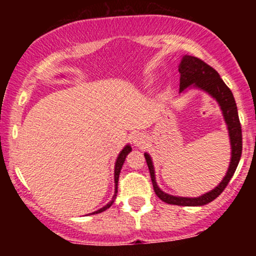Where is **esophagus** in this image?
Wrapping results in <instances>:
<instances>
[{"label": "esophagus", "mask_w": 256, "mask_h": 256, "mask_svg": "<svg viewBox=\"0 0 256 256\" xmlns=\"http://www.w3.org/2000/svg\"><path fill=\"white\" fill-rule=\"evenodd\" d=\"M134 143L138 146H143L146 143V137L143 134H137L134 137Z\"/></svg>", "instance_id": "obj_1"}]
</instances>
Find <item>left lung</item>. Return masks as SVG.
Listing matches in <instances>:
<instances>
[{"instance_id": "left-lung-1", "label": "left lung", "mask_w": 256, "mask_h": 256, "mask_svg": "<svg viewBox=\"0 0 256 256\" xmlns=\"http://www.w3.org/2000/svg\"><path fill=\"white\" fill-rule=\"evenodd\" d=\"M180 73V80H179V91H183L185 88L190 86L194 84V86L200 88V89L207 91L210 95H212L216 101L219 102L220 107H222V114H224V119L228 124V134H230L231 140V162L228 167V173H226L225 178L222 179L216 189L212 192L204 194V195L200 196V198H177V196L168 195V194L161 192L158 189L156 182H155L154 174V167H152V158L148 154H144L146 165H148L149 172H150V178L154 192L158 195V198L162 200L164 202L168 204L176 206H204L212 202L225 190L226 185L231 180L232 176L236 171L237 166H238L240 155H242V128H240V122L238 118V112H237V106L234 102V95H232L231 90L228 89V85L224 83L222 78H220L219 73L207 64L201 58L190 56V55H185L183 56L180 64L178 68Z\"/></svg>"}]
</instances>
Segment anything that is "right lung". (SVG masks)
Instances as JSON below:
<instances>
[{"instance_id": "right-lung-1", "label": "right lung", "mask_w": 256, "mask_h": 256, "mask_svg": "<svg viewBox=\"0 0 256 256\" xmlns=\"http://www.w3.org/2000/svg\"><path fill=\"white\" fill-rule=\"evenodd\" d=\"M131 152V146H126L125 148L122 149V152H120V154H119L118 158H116V171H114V182H116V192H114L113 198H112V201H110V204H108L107 206H104V208H101V210H96V212H94L92 214H98V213L104 212V210H107V208H110V204H113V202H114V200H116V192H118V180H119L120 170H122V164H124L125 158H126V156H128V152Z\"/></svg>"}]
</instances>
